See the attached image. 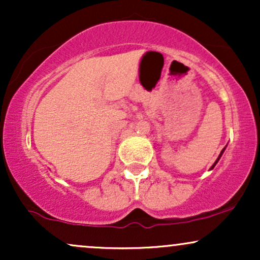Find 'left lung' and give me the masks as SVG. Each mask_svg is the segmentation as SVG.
I'll use <instances>...</instances> for the list:
<instances>
[{
    "label": "left lung",
    "instance_id": "8db88e82",
    "mask_svg": "<svg viewBox=\"0 0 260 260\" xmlns=\"http://www.w3.org/2000/svg\"><path fill=\"white\" fill-rule=\"evenodd\" d=\"M226 147H228V145H226ZM226 147L222 149V150H221V153H220V155H219V156H217V159H216V161H215V162H214V164H213V166H211V168H210V170H213L214 168H215V165H216V164H217V162H219L220 157H221V156H222V154H223V151H225V149H226Z\"/></svg>",
    "mask_w": 260,
    "mask_h": 260
}]
</instances>
